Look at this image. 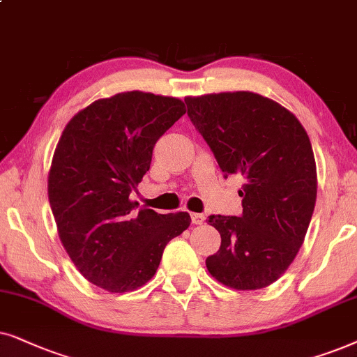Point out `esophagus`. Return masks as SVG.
<instances>
[{"instance_id": "esophagus-1", "label": "esophagus", "mask_w": 357, "mask_h": 357, "mask_svg": "<svg viewBox=\"0 0 357 357\" xmlns=\"http://www.w3.org/2000/svg\"><path fill=\"white\" fill-rule=\"evenodd\" d=\"M191 218H192L194 225H202L204 220H206L204 213H191Z\"/></svg>"}]
</instances>
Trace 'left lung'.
<instances>
[{"label":"left lung","mask_w":357,"mask_h":357,"mask_svg":"<svg viewBox=\"0 0 357 357\" xmlns=\"http://www.w3.org/2000/svg\"><path fill=\"white\" fill-rule=\"evenodd\" d=\"M188 116L223 174L245 179L241 217L211 215L222 243L206 266L236 291L268 287L305 240L317 201V165L305 129L273 99L251 91L186 96Z\"/></svg>","instance_id":"8db88e82"}]
</instances>
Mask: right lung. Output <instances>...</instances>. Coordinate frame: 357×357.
Wrapping results in <instances>:
<instances>
[{
	"label": "right lung",
	"mask_w": 357,
	"mask_h": 357,
	"mask_svg": "<svg viewBox=\"0 0 357 357\" xmlns=\"http://www.w3.org/2000/svg\"><path fill=\"white\" fill-rule=\"evenodd\" d=\"M186 114L181 99L127 91L75 114L56 144L49 201L60 241L76 269L112 294L153 278L165 246L191 223L130 201L150 169L156 140Z\"/></svg>",
	"instance_id": "add662e5"
}]
</instances>
